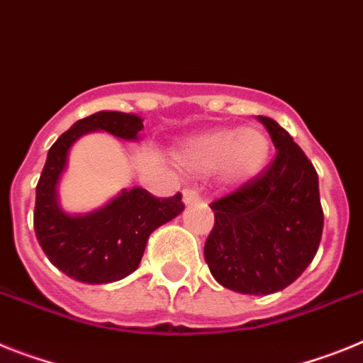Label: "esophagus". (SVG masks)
I'll list each match as a JSON object with an SVG mask.
<instances>
[{"label": "esophagus", "instance_id": "esophagus-1", "mask_svg": "<svg viewBox=\"0 0 363 363\" xmlns=\"http://www.w3.org/2000/svg\"><path fill=\"white\" fill-rule=\"evenodd\" d=\"M200 200L196 189H184V203H193Z\"/></svg>", "mask_w": 363, "mask_h": 363}]
</instances>
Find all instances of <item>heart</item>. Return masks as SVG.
Listing matches in <instances>:
<instances>
[{"label": "heart", "instance_id": "obj_1", "mask_svg": "<svg viewBox=\"0 0 363 363\" xmlns=\"http://www.w3.org/2000/svg\"><path fill=\"white\" fill-rule=\"evenodd\" d=\"M272 157V139L257 125L216 128L187 139L179 147L178 165L194 176L218 172L220 182L240 187L264 172Z\"/></svg>", "mask_w": 363, "mask_h": 363}]
</instances>
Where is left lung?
Masks as SVG:
<instances>
[{
    "label": "left lung",
    "instance_id": "1",
    "mask_svg": "<svg viewBox=\"0 0 363 363\" xmlns=\"http://www.w3.org/2000/svg\"><path fill=\"white\" fill-rule=\"evenodd\" d=\"M277 154L259 178L211 203L215 225L203 247L213 277L240 294L268 296L312 262L323 233L318 172L292 135L270 117Z\"/></svg>",
    "mask_w": 363,
    "mask_h": 363
}]
</instances>
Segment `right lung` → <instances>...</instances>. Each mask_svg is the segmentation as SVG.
Masks as SVG:
<instances>
[{"mask_svg": "<svg viewBox=\"0 0 363 363\" xmlns=\"http://www.w3.org/2000/svg\"><path fill=\"white\" fill-rule=\"evenodd\" d=\"M141 128L143 119L134 113L97 111L77 121L49 148L36 185L34 233L49 261L80 283H113L138 270L152 231L184 211L179 193L156 198L141 187L125 189L88 215H69L58 203V179L66 169L67 152L80 135L104 130L134 141Z\"/></svg>", "mask_w": 363, "mask_h": 363, "instance_id": "right-lung-1", "label": "right lung"}]
</instances>
